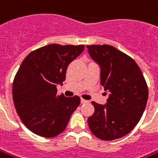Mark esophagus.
<instances>
[{"mask_svg":"<svg viewBox=\"0 0 158 158\" xmlns=\"http://www.w3.org/2000/svg\"><path fill=\"white\" fill-rule=\"evenodd\" d=\"M80 102H81V104H88V103H89L88 100H85V99H83V98H81Z\"/></svg>","mask_w":158,"mask_h":158,"instance_id":"1","label":"esophagus"}]
</instances>
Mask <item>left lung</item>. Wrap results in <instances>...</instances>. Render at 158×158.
<instances>
[{"mask_svg":"<svg viewBox=\"0 0 158 158\" xmlns=\"http://www.w3.org/2000/svg\"><path fill=\"white\" fill-rule=\"evenodd\" d=\"M86 48L100 66V83L110 93L106 105L92 102L95 110L88 118L89 128L102 140L124 137L138 124L146 107V81L132 58L114 47L91 45Z\"/></svg>","mask_w":158,"mask_h":158,"instance_id":"left-lung-1","label":"left lung"}]
</instances>
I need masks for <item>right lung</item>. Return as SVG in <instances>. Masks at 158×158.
Wrapping results in <instances>:
<instances>
[{
	"label": "right lung",
	"mask_w": 158,
	"mask_h": 158,
	"mask_svg": "<svg viewBox=\"0 0 158 158\" xmlns=\"http://www.w3.org/2000/svg\"><path fill=\"white\" fill-rule=\"evenodd\" d=\"M84 48V45L50 44L31 52L22 61L13 82V100L20 120L34 134L58 136L79 106V96L57 95V85H62L67 66Z\"/></svg>",
	"instance_id": "right-lung-1"
}]
</instances>
